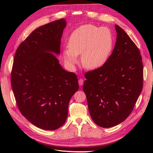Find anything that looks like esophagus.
I'll list each match as a JSON object with an SVG mask.
<instances>
[{
    "instance_id": "34e87169",
    "label": "esophagus",
    "mask_w": 153,
    "mask_h": 153,
    "mask_svg": "<svg viewBox=\"0 0 153 153\" xmlns=\"http://www.w3.org/2000/svg\"><path fill=\"white\" fill-rule=\"evenodd\" d=\"M79 84L80 86L84 84V80L82 79H80L79 80Z\"/></svg>"
}]
</instances>
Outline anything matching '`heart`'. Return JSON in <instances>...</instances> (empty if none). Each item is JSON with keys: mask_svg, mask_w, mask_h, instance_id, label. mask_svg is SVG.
I'll list each match as a JSON object with an SVG mask.
<instances>
[{"mask_svg": "<svg viewBox=\"0 0 153 153\" xmlns=\"http://www.w3.org/2000/svg\"><path fill=\"white\" fill-rule=\"evenodd\" d=\"M114 45V36L110 28L87 24L72 32L68 40V49L62 50V56L64 62L72 69L78 63L77 56L80 55L85 69H97L108 61Z\"/></svg>", "mask_w": 153, "mask_h": 153, "instance_id": "heart-1", "label": "heart"}]
</instances>
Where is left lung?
<instances>
[{
    "label": "left lung",
    "instance_id": "8db88e82",
    "mask_svg": "<svg viewBox=\"0 0 153 153\" xmlns=\"http://www.w3.org/2000/svg\"><path fill=\"white\" fill-rule=\"evenodd\" d=\"M117 40L105 65L85 74L83 90L94 122L115 126L130 115L143 89V66L138 47L115 25Z\"/></svg>",
    "mask_w": 153,
    "mask_h": 153
}]
</instances>
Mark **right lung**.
<instances>
[{"instance_id": "1", "label": "right lung", "mask_w": 153, "mask_h": 153, "mask_svg": "<svg viewBox=\"0 0 153 153\" xmlns=\"http://www.w3.org/2000/svg\"><path fill=\"white\" fill-rule=\"evenodd\" d=\"M64 19L35 30L16 51L11 74L12 91L22 114L35 126L54 130L67 119L78 79L64 70L54 55L60 54Z\"/></svg>"}]
</instances>
